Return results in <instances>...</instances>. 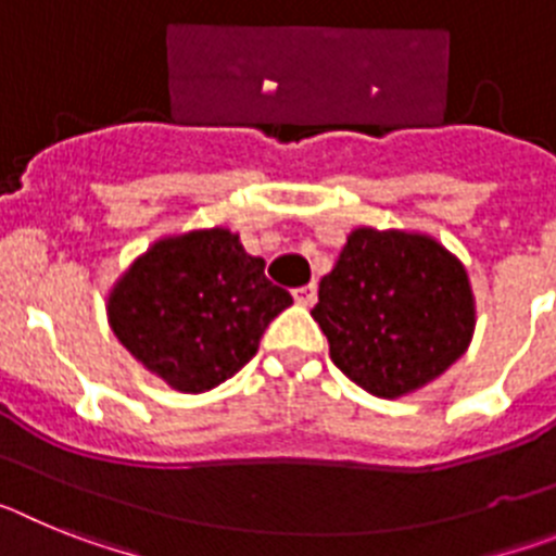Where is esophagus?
<instances>
[{
	"label": "esophagus",
	"mask_w": 556,
	"mask_h": 556,
	"mask_svg": "<svg viewBox=\"0 0 556 556\" xmlns=\"http://www.w3.org/2000/svg\"><path fill=\"white\" fill-rule=\"evenodd\" d=\"M294 301L301 303V306H314V301H317V287L314 283H308V287H301L294 289Z\"/></svg>",
	"instance_id": "obj_1"
}]
</instances>
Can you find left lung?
I'll return each instance as SVG.
<instances>
[{"label": "left lung", "mask_w": 556, "mask_h": 556, "mask_svg": "<svg viewBox=\"0 0 556 556\" xmlns=\"http://www.w3.org/2000/svg\"><path fill=\"white\" fill-rule=\"evenodd\" d=\"M333 365L376 397H401L468 351L476 301L468 269L415 230L356 228L312 308Z\"/></svg>", "instance_id": "left-lung-1"}]
</instances>
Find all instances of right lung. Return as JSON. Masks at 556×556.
Segmentation results:
<instances>
[{"instance_id": "add662e5", "label": "right lung", "mask_w": 556, "mask_h": 556, "mask_svg": "<svg viewBox=\"0 0 556 556\" xmlns=\"http://www.w3.org/2000/svg\"><path fill=\"white\" fill-rule=\"evenodd\" d=\"M287 306L239 233L203 228L150 244L113 283L108 323L147 370L198 395L242 370Z\"/></svg>"}]
</instances>
